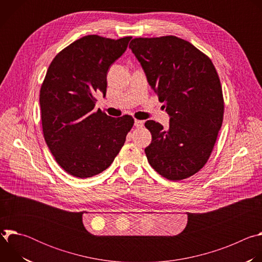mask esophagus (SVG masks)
Masks as SVG:
<instances>
[{
    "mask_svg": "<svg viewBox=\"0 0 262 262\" xmlns=\"http://www.w3.org/2000/svg\"><path fill=\"white\" fill-rule=\"evenodd\" d=\"M143 124H144V122L142 121V120H135V127H142L143 126Z\"/></svg>",
    "mask_w": 262,
    "mask_h": 262,
    "instance_id": "1",
    "label": "esophagus"
}]
</instances>
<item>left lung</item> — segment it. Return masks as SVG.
I'll list each match as a JSON object with an SVG mask.
<instances>
[{
    "label": "left lung",
    "mask_w": 262,
    "mask_h": 262,
    "mask_svg": "<svg viewBox=\"0 0 262 262\" xmlns=\"http://www.w3.org/2000/svg\"><path fill=\"white\" fill-rule=\"evenodd\" d=\"M147 81L170 115L169 128L145 122L152 141L150 166L169 180L188 178L208 161L222 126L224 99L211 60L176 36L135 38L129 43Z\"/></svg>",
    "instance_id": "obj_1"
}]
</instances>
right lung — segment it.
<instances>
[{
  "label": "right lung",
  "instance_id": "add662e5",
  "mask_svg": "<svg viewBox=\"0 0 262 262\" xmlns=\"http://www.w3.org/2000/svg\"><path fill=\"white\" fill-rule=\"evenodd\" d=\"M130 39L84 36L49 66L39 95L43 137L56 162L72 176L92 177L108 168L134 125L129 115L114 118L93 111L95 94L105 96L110 66Z\"/></svg>",
  "mask_w": 262,
  "mask_h": 262
}]
</instances>
